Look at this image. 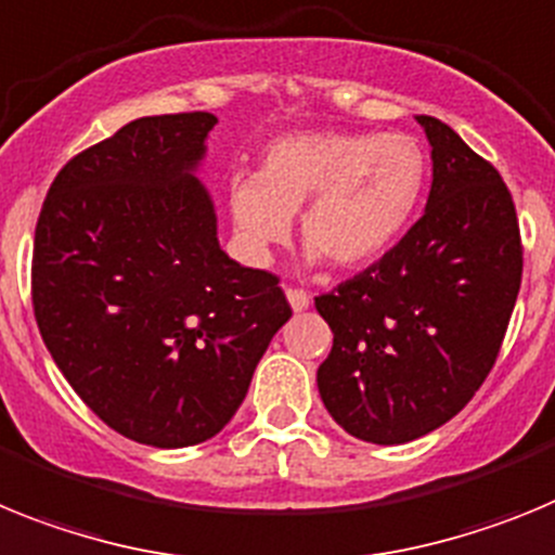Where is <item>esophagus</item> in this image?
Here are the masks:
<instances>
[{
    "label": "esophagus",
    "instance_id": "esophagus-1",
    "mask_svg": "<svg viewBox=\"0 0 555 555\" xmlns=\"http://www.w3.org/2000/svg\"><path fill=\"white\" fill-rule=\"evenodd\" d=\"M287 301H291L293 312H305L307 307H310V293L293 291V287H287Z\"/></svg>",
    "mask_w": 555,
    "mask_h": 555
}]
</instances>
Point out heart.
<instances>
[{
  "instance_id": "b5f03b06",
  "label": "heart",
  "mask_w": 555,
  "mask_h": 555,
  "mask_svg": "<svg viewBox=\"0 0 555 555\" xmlns=\"http://www.w3.org/2000/svg\"><path fill=\"white\" fill-rule=\"evenodd\" d=\"M427 184V153L411 133H293L268 147L259 172L229 181L234 240L245 259L271 262L301 211L307 259L363 268L399 240Z\"/></svg>"
}]
</instances>
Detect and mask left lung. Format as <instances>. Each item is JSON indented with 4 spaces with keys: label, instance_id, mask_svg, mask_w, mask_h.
I'll return each mask as SVG.
<instances>
[{
    "label": "left lung",
    "instance_id": "obj_1",
    "mask_svg": "<svg viewBox=\"0 0 555 555\" xmlns=\"http://www.w3.org/2000/svg\"><path fill=\"white\" fill-rule=\"evenodd\" d=\"M424 215L385 254L315 298L332 335L318 393L349 436L404 444L450 422L498 360L522 282L508 186L436 117Z\"/></svg>",
    "mask_w": 555,
    "mask_h": 555
}]
</instances>
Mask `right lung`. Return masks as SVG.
I'll use <instances>...</instances> for the list:
<instances>
[{
  "label": "right lung",
  "mask_w": 555,
  "mask_h": 555,
  "mask_svg": "<svg viewBox=\"0 0 555 555\" xmlns=\"http://www.w3.org/2000/svg\"><path fill=\"white\" fill-rule=\"evenodd\" d=\"M215 114H162L77 153L47 192L33 307L52 360L111 430L158 447L218 436L293 315L279 279L220 248L197 170Z\"/></svg>",
  "instance_id": "right-lung-1"
}]
</instances>
